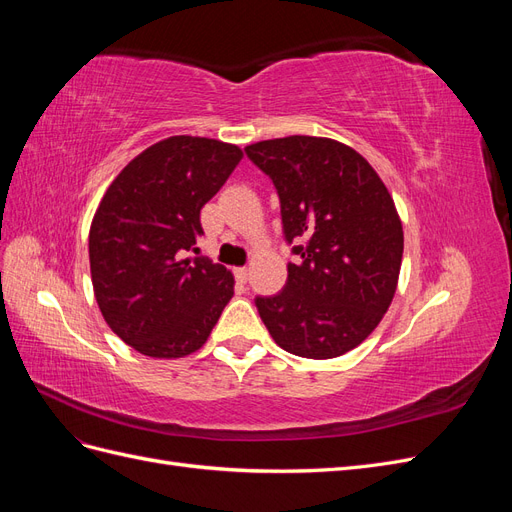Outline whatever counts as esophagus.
Masks as SVG:
<instances>
[{
  "mask_svg": "<svg viewBox=\"0 0 512 512\" xmlns=\"http://www.w3.org/2000/svg\"><path fill=\"white\" fill-rule=\"evenodd\" d=\"M235 277H237V280H239L241 284H245V282H247V277H250V269H247V267H239V269H235Z\"/></svg>",
  "mask_w": 512,
  "mask_h": 512,
  "instance_id": "esophagus-1",
  "label": "esophagus"
}]
</instances>
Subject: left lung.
<instances>
[{
  "label": "left lung",
  "instance_id": "obj_1",
  "mask_svg": "<svg viewBox=\"0 0 512 512\" xmlns=\"http://www.w3.org/2000/svg\"><path fill=\"white\" fill-rule=\"evenodd\" d=\"M280 194L288 280L256 297L275 344L305 359H335L371 335L389 309L404 256L393 196L352 147L324 136H286L245 147Z\"/></svg>",
  "mask_w": 512,
  "mask_h": 512
}]
</instances>
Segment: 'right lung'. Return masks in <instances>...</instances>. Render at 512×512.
Instances as JSON below:
<instances>
[{"label":"right lung","instance_id":"add662e5","mask_svg":"<svg viewBox=\"0 0 512 512\" xmlns=\"http://www.w3.org/2000/svg\"><path fill=\"white\" fill-rule=\"evenodd\" d=\"M237 145L170 136L108 185L89 228L91 284L108 327L151 359L205 346L235 294L232 273L185 256L203 235L200 209L241 162Z\"/></svg>","mask_w":512,"mask_h":512}]
</instances>
